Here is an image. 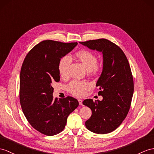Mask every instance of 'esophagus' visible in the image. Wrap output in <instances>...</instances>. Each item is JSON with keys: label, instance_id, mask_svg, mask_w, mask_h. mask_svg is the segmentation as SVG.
I'll list each match as a JSON object with an SVG mask.
<instances>
[{"label": "esophagus", "instance_id": "esophagus-1", "mask_svg": "<svg viewBox=\"0 0 154 154\" xmlns=\"http://www.w3.org/2000/svg\"><path fill=\"white\" fill-rule=\"evenodd\" d=\"M78 100V103H79L80 105H82V102H83V100H82L80 99H79Z\"/></svg>", "mask_w": 154, "mask_h": 154}]
</instances>
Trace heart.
Masks as SVG:
<instances>
[{"label":"heart","instance_id":"heart-1","mask_svg":"<svg viewBox=\"0 0 154 154\" xmlns=\"http://www.w3.org/2000/svg\"><path fill=\"white\" fill-rule=\"evenodd\" d=\"M76 55L88 72L95 73L98 71L99 66L97 65V57L95 54L91 53V51L84 50L78 52ZM71 61L72 59L69 55H64L60 59L58 64V69L61 76L65 77L68 74L69 66L70 64ZM89 84L88 82L74 80L69 84L66 88L71 94L75 96L81 97L84 95L85 90L89 88Z\"/></svg>","mask_w":154,"mask_h":154}]
</instances>
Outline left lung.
<instances>
[{"label":"left lung","instance_id":"8db88e82","mask_svg":"<svg viewBox=\"0 0 154 154\" xmlns=\"http://www.w3.org/2000/svg\"><path fill=\"white\" fill-rule=\"evenodd\" d=\"M103 54V70L96 83L102 100L85 99L83 104L92 111L85 122L87 129L97 134H106L120 125L129 110L134 84L130 66L122 49L108 40L100 38L80 42Z\"/></svg>","mask_w":154,"mask_h":154}]
</instances>
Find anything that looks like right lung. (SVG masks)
Here are the masks:
<instances>
[{"instance_id":"obj_1","label":"right lung","mask_w":154,"mask_h":154,"mask_svg":"<svg viewBox=\"0 0 154 154\" xmlns=\"http://www.w3.org/2000/svg\"><path fill=\"white\" fill-rule=\"evenodd\" d=\"M77 42L44 40L30 51L20 72V99L23 114L31 126L48 136L64 129L67 118L79 105L72 97L54 99L52 85L60 80V59L72 51Z\"/></svg>"}]
</instances>
